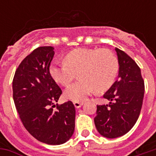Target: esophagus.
Segmentation results:
<instances>
[{
  "mask_svg": "<svg viewBox=\"0 0 156 156\" xmlns=\"http://www.w3.org/2000/svg\"><path fill=\"white\" fill-rule=\"evenodd\" d=\"M73 105H74L75 108H81V106L83 105V103H81V102H74V103H73Z\"/></svg>",
  "mask_w": 156,
  "mask_h": 156,
  "instance_id": "esophagus-1",
  "label": "esophagus"
}]
</instances>
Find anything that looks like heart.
<instances>
[{
    "mask_svg": "<svg viewBox=\"0 0 156 156\" xmlns=\"http://www.w3.org/2000/svg\"><path fill=\"white\" fill-rule=\"evenodd\" d=\"M119 70L117 57L109 50L99 48H77L65 55L64 61L51 63V78L66 86L78 73L80 81L65 89L64 97L74 102L83 100L93 92L103 93L114 84Z\"/></svg>",
    "mask_w": 156,
    "mask_h": 156,
    "instance_id": "b5f03b06",
    "label": "heart"
}]
</instances>
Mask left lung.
<instances>
[{
	"label": "left lung",
	"mask_w": 156,
	"mask_h": 156,
	"mask_svg": "<svg viewBox=\"0 0 156 156\" xmlns=\"http://www.w3.org/2000/svg\"><path fill=\"white\" fill-rule=\"evenodd\" d=\"M119 70L118 79L104 94L109 104L97 105L94 124L108 139L120 137L133 128L140 114L144 93L140 68L124 51L115 48Z\"/></svg>",
	"instance_id": "8db88e82"
}]
</instances>
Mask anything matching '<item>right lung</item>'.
<instances>
[{
	"label": "right lung",
	"mask_w": 156,
	"mask_h": 156,
	"mask_svg": "<svg viewBox=\"0 0 156 156\" xmlns=\"http://www.w3.org/2000/svg\"><path fill=\"white\" fill-rule=\"evenodd\" d=\"M52 47H40L27 56L16 70L13 99L26 129L42 143L64 144L73 134L75 108L71 101L58 105L62 94L49 67L54 56Z\"/></svg>",
	"instance_id": "right-lung-1"
}]
</instances>
